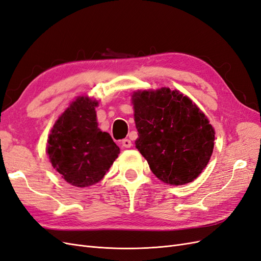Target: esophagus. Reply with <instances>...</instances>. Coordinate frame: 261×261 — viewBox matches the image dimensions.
I'll return each mask as SVG.
<instances>
[{
  "instance_id": "esophagus-1",
  "label": "esophagus",
  "mask_w": 261,
  "mask_h": 261,
  "mask_svg": "<svg viewBox=\"0 0 261 261\" xmlns=\"http://www.w3.org/2000/svg\"><path fill=\"white\" fill-rule=\"evenodd\" d=\"M132 141L129 140V139H123L122 140V146L124 147V148H130L132 147Z\"/></svg>"
}]
</instances>
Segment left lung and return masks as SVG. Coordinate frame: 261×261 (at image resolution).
<instances>
[{
  "label": "left lung",
  "instance_id": "8db88e82",
  "mask_svg": "<svg viewBox=\"0 0 261 261\" xmlns=\"http://www.w3.org/2000/svg\"><path fill=\"white\" fill-rule=\"evenodd\" d=\"M132 100L136 148L153 174L175 186L198 177L215 146V129L204 113L188 97L170 88L136 91Z\"/></svg>",
  "mask_w": 261,
  "mask_h": 261
}]
</instances>
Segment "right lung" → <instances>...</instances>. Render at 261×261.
Here are the masks:
<instances>
[{
	"mask_svg": "<svg viewBox=\"0 0 261 261\" xmlns=\"http://www.w3.org/2000/svg\"><path fill=\"white\" fill-rule=\"evenodd\" d=\"M98 101L78 97L53 125L48 139L52 167L76 187L98 183L115 161L120 148L109 133L98 128Z\"/></svg>",
	"mask_w": 261,
	"mask_h": 261,
	"instance_id": "add662e5",
	"label": "right lung"
}]
</instances>
